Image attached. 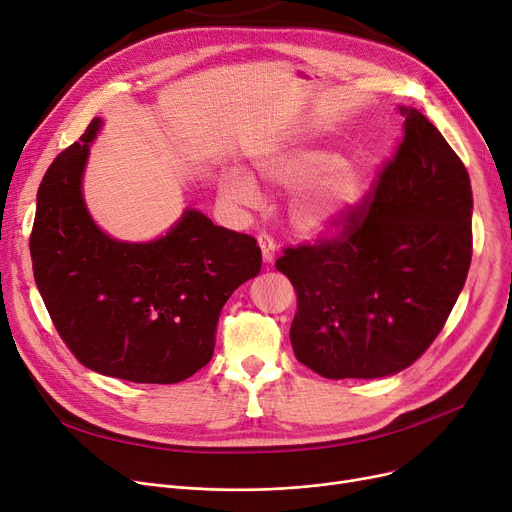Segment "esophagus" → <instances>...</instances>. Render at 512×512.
Listing matches in <instances>:
<instances>
[{"label":"esophagus","instance_id":"esophagus-1","mask_svg":"<svg viewBox=\"0 0 512 512\" xmlns=\"http://www.w3.org/2000/svg\"><path fill=\"white\" fill-rule=\"evenodd\" d=\"M257 242H259V247H261L263 261H265V263H272L274 257H276V242H274V238L263 230V232H259Z\"/></svg>","mask_w":512,"mask_h":512}]
</instances>
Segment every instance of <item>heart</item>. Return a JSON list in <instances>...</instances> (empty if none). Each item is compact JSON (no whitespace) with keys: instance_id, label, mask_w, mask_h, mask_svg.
Here are the masks:
<instances>
[{"instance_id":"obj_1","label":"heart","mask_w":512,"mask_h":512,"mask_svg":"<svg viewBox=\"0 0 512 512\" xmlns=\"http://www.w3.org/2000/svg\"><path fill=\"white\" fill-rule=\"evenodd\" d=\"M265 182L286 193H299L292 205L294 222L305 232H328L351 213L365 195V174L338 153L317 147H290L257 161ZM222 191L240 205L259 201L257 186L249 174L230 170Z\"/></svg>"}]
</instances>
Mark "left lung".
I'll use <instances>...</instances> for the list:
<instances>
[{
    "label": "left lung",
    "mask_w": 512,
    "mask_h": 512,
    "mask_svg": "<svg viewBox=\"0 0 512 512\" xmlns=\"http://www.w3.org/2000/svg\"><path fill=\"white\" fill-rule=\"evenodd\" d=\"M402 139L332 234L286 247L276 270L297 290L294 357L321 378H384L442 332L471 255V180L440 130L398 107Z\"/></svg>",
    "instance_id": "left-lung-1"
}]
</instances>
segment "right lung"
I'll list each match as a JSON object with an SVG mask.
<instances>
[{
    "label": "right lung",
    "mask_w": 512,
    "mask_h": 512,
    "mask_svg": "<svg viewBox=\"0 0 512 512\" xmlns=\"http://www.w3.org/2000/svg\"><path fill=\"white\" fill-rule=\"evenodd\" d=\"M99 124L91 120L43 176L31 232L35 282L76 361L134 384H176L209 363L222 307L259 274L261 249L195 209L145 245L105 236L80 193Z\"/></svg>",
    "instance_id": "obj_1"
}]
</instances>
